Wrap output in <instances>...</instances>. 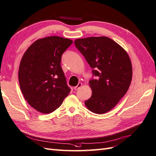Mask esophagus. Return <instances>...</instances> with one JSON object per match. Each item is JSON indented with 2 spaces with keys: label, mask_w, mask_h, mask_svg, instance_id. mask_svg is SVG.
Returning a JSON list of instances; mask_svg holds the SVG:
<instances>
[{
  "label": "esophagus",
  "mask_w": 156,
  "mask_h": 156,
  "mask_svg": "<svg viewBox=\"0 0 156 156\" xmlns=\"http://www.w3.org/2000/svg\"><path fill=\"white\" fill-rule=\"evenodd\" d=\"M82 86V83H78V85L76 86H75L74 88V89L75 90H77L78 89H79L80 88V87Z\"/></svg>",
  "instance_id": "34e87169"
}]
</instances>
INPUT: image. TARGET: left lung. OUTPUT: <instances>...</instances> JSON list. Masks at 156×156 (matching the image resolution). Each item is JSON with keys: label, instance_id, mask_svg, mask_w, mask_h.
<instances>
[{"label": "left lung", "instance_id": "left-lung-1", "mask_svg": "<svg viewBox=\"0 0 156 156\" xmlns=\"http://www.w3.org/2000/svg\"><path fill=\"white\" fill-rule=\"evenodd\" d=\"M76 48L92 68V94L85 105L94 113H106L124 96L131 84L132 67L125 50L106 37L75 40Z\"/></svg>", "mask_w": 156, "mask_h": 156}]
</instances>
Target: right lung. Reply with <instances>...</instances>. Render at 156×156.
Masks as SVG:
<instances>
[{
    "label": "right lung",
    "instance_id": "add662e5",
    "mask_svg": "<svg viewBox=\"0 0 156 156\" xmlns=\"http://www.w3.org/2000/svg\"><path fill=\"white\" fill-rule=\"evenodd\" d=\"M72 42L56 36L38 39L22 58L19 70L21 92L27 102L41 113L56 110L70 92L60 62Z\"/></svg>",
    "mask_w": 156,
    "mask_h": 156
}]
</instances>
